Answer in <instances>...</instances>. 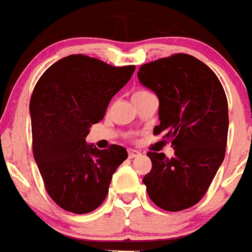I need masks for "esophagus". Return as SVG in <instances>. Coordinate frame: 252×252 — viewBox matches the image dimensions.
Returning a JSON list of instances; mask_svg holds the SVG:
<instances>
[{"instance_id": "obj_1", "label": "esophagus", "mask_w": 252, "mask_h": 252, "mask_svg": "<svg viewBox=\"0 0 252 252\" xmlns=\"http://www.w3.org/2000/svg\"><path fill=\"white\" fill-rule=\"evenodd\" d=\"M141 153L139 151H135V149H128V158H135V157H139Z\"/></svg>"}]
</instances>
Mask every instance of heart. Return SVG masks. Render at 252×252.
<instances>
[{
	"label": "heart",
	"mask_w": 252,
	"mask_h": 252,
	"mask_svg": "<svg viewBox=\"0 0 252 252\" xmlns=\"http://www.w3.org/2000/svg\"><path fill=\"white\" fill-rule=\"evenodd\" d=\"M145 94H149V93L147 90H138V91H135L134 95H132V97L141 96V95H145Z\"/></svg>",
	"instance_id": "1"
}]
</instances>
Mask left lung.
I'll list each match as a JSON object with an SVG mask.
<instances>
[{"mask_svg": "<svg viewBox=\"0 0 252 252\" xmlns=\"http://www.w3.org/2000/svg\"><path fill=\"white\" fill-rule=\"evenodd\" d=\"M138 78L158 96L159 125L153 134H163L175 149L170 159L165 153L148 152L152 170L143 183L161 209H189L205 196L225 156V91L213 70L188 54L143 64Z\"/></svg>", "mask_w": 252, "mask_h": 252, "instance_id": "left-lung-1", "label": "left lung"}]
</instances>
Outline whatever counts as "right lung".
I'll return each mask as SVG.
<instances>
[{"label": "right lung", "mask_w": 252, "mask_h": 252, "mask_svg": "<svg viewBox=\"0 0 252 252\" xmlns=\"http://www.w3.org/2000/svg\"><path fill=\"white\" fill-rule=\"evenodd\" d=\"M134 70L135 65L113 66L82 54L69 55L47 68L33 90V156L49 196L65 211L97 209L112 176L127 158L121 145L100 151L85 138Z\"/></svg>", "instance_id": "obj_1"}]
</instances>
